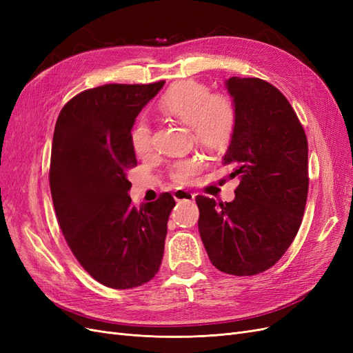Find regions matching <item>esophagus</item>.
Instances as JSON below:
<instances>
[{
    "instance_id": "1",
    "label": "esophagus",
    "mask_w": 353,
    "mask_h": 353,
    "mask_svg": "<svg viewBox=\"0 0 353 353\" xmlns=\"http://www.w3.org/2000/svg\"><path fill=\"white\" fill-rule=\"evenodd\" d=\"M194 197H196V194L190 193V191H185V190H176L174 193V199L176 201H191V200H194Z\"/></svg>"
}]
</instances>
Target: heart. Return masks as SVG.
<instances>
[{"label":"heart","mask_w":353,"mask_h":353,"mask_svg":"<svg viewBox=\"0 0 353 353\" xmlns=\"http://www.w3.org/2000/svg\"><path fill=\"white\" fill-rule=\"evenodd\" d=\"M157 110L169 119L188 125L194 141L210 152L225 150L237 126V109L225 94H210L206 85L196 81L174 83L157 101ZM131 144L135 154L144 156L152 148V130L145 121L132 126ZM201 168L199 157L181 159L170 169L176 184L184 185Z\"/></svg>","instance_id":"1"}]
</instances>
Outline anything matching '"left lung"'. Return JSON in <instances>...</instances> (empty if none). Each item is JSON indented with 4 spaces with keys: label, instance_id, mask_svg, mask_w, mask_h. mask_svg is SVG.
Returning a JSON list of instances; mask_svg holds the SVG:
<instances>
[{
    "label": "left lung",
    "instance_id": "left-lung-1",
    "mask_svg": "<svg viewBox=\"0 0 353 353\" xmlns=\"http://www.w3.org/2000/svg\"><path fill=\"white\" fill-rule=\"evenodd\" d=\"M225 88L237 126L223 165L239 178L236 199L197 196L199 232L212 265L231 275L271 268L290 248L307 197V140L284 95L259 78L232 77Z\"/></svg>",
    "mask_w": 353,
    "mask_h": 353
}]
</instances>
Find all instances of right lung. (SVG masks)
Returning <instances> with one entry per match:
<instances>
[{"label":"right lung","mask_w":353,"mask_h":353,"mask_svg":"<svg viewBox=\"0 0 353 353\" xmlns=\"http://www.w3.org/2000/svg\"><path fill=\"white\" fill-rule=\"evenodd\" d=\"M163 83L82 91L61 109L52 137L50 188L63 236L94 280L119 290L157 274L175 206L165 193L138 209L128 194L135 117Z\"/></svg>","instance_id":"1"}]
</instances>
